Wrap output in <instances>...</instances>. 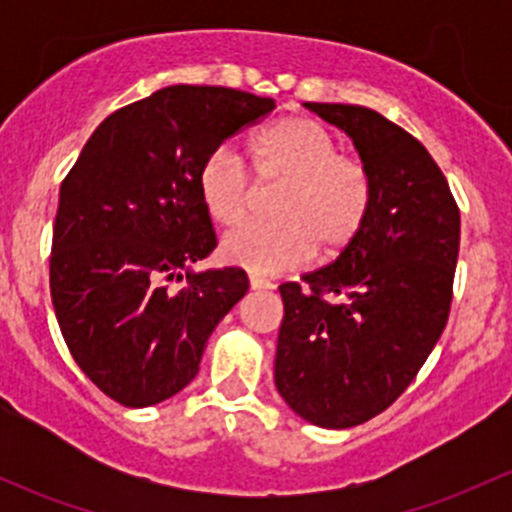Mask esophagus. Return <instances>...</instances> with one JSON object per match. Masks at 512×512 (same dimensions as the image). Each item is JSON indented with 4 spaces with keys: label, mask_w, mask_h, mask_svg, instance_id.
Wrapping results in <instances>:
<instances>
[{
    "label": "esophagus",
    "mask_w": 512,
    "mask_h": 512,
    "mask_svg": "<svg viewBox=\"0 0 512 512\" xmlns=\"http://www.w3.org/2000/svg\"><path fill=\"white\" fill-rule=\"evenodd\" d=\"M250 287L252 289H275L270 280H265V277H257V275H250Z\"/></svg>",
    "instance_id": "obj_1"
}]
</instances>
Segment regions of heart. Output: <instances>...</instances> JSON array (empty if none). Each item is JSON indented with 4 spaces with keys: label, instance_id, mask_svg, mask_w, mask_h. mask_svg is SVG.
Returning a JSON list of instances; mask_svg holds the SVG:
<instances>
[{
    "label": "heart",
    "instance_id": "heart-1",
    "mask_svg": "<svg viewBox=\"0 0 512 512\" xmlns=\"http://www.w3.org/2000/svg\"><path fill=\"white\" fill-rule=\"evenodd\" d=\"M332 133L304 116L272 123L252 141L260 183H282L272 200V223L242 225L220 245L230 265L255 275H280L319 257L347 250L374 203L371 175L361 160L337 153ZM203 208L218 225L242 223L252 205L245 168L227 148L210 153L198 173Z\"/></svg>",
    "mask_w": 512,
    "mask_h": 512
}]
</instances>
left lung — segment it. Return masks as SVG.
<instances>
[{"mask_svg":"<svg viewBox=\"0 0 512 512\" xmlns=\"http://www.w3.org/2000/svg\"><path fill=\"white\" fill-rule=\"evenodd\" d=\"M304 106L352 138L374 203L332 265L280 285L275 386L304 421L352 428L389 409L441 339L461 213L436 160L404 128L364 106Z\"/></svg>","mask_w":512,"mask_h":512,"instance_id":"1","label":"left lung"}]
</instances>
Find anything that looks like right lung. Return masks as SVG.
Returning a JSON list of instances; mask_svg holds the SVG:
<instances>
[{"label": "right lung", "mask_w": 512, "mask_h": 512, "mask_svg": "<svg viewBox=\"0 0 512 512\" xmlns=\"http://www.w3.org/2000/svg\"><path fill=\"white\" fill-rule=\"evenodd\" d=\"M272 108L225 86H168L111 113L61 183L49 260L56 319L81 371L128 409L183 391L250 289L240 267L193 270L218 245L198 173Z\"/></svg>", "instance_id": "add662e5"}]
</instances>
